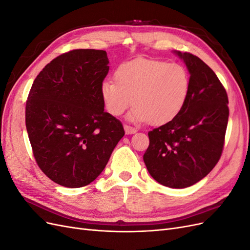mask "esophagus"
Here are the masks:
<instances>
[{"instance_id": "1", "label": "esophagus", "mask_w": 250, "mask_h": 250, "mask_svg": "<svg viewBox=\"0 0 250 250\" xmlns=\"http://www.w3.org/2000/svg\"><path fill=\"white\" fill-rule=\"evenodd\" d=\"M124 129H125L126 134H132V133L137 132V129H135V128H133L131 126H128V125H124Z\"/></svg>"}]
</instances>
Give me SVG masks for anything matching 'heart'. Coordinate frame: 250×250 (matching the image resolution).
<instances>
[{
    "instance_id": "b5f03b06",
    "label": "heart",
    "mask_w": 250,
    "mask_h": 250,
    "mask_svg": "<svg viewBox=\"0 0 250 250\" xmlns=\"http://www.w3.org/2000/svg\"><path fill=\"white\" fill-rule=\"evenodd\" d=\"M115 80H104L100 93L110 115L119 117L133 102L132 122L163 125L184 109L190 93V76L185 66L157 59L137 58L118 66Z\"/></svg>"
}]
</instances>
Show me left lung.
<instances>
[{"label": "left lung", "mask_w": 250, "mask_h": 250, "mask_svg": "<svg viewBox=\"0 0 250 250\" xmlns=\"http://www.w3.org/2000/svg\"><path fill=\"white\" fill-rule=\"evenodd\" d=\"M174 53L190 73V93L175 119L148 132L143 158L157 183L183 188L206 177L220 160L229 110L228 94L214 71L191 53Z\"/></svg>", "instance_id": "left-lung-1"}]
</instances>
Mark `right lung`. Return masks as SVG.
Returning a JSON list of instances; mask_svg holds the SVG:
<instances>
[{
  "instance_id": "obj_1",
  "label": "right lung",
  "mask_w": 250,
  "mask_h": 250,
  "mask_svg": "<svg viewBox=\"0 0 250 250\" xmlns=\"http://www.w3.org/2000/svg\"><path fill=\"white\" fill-rule=\"evenodd\" d=\"M108 63L103 50H73L44 66L30 89L26 128L33 155L60 186L94 181L125 134L122 123L104 111L100 86Z\"/></svg>"
}]
</instances>
